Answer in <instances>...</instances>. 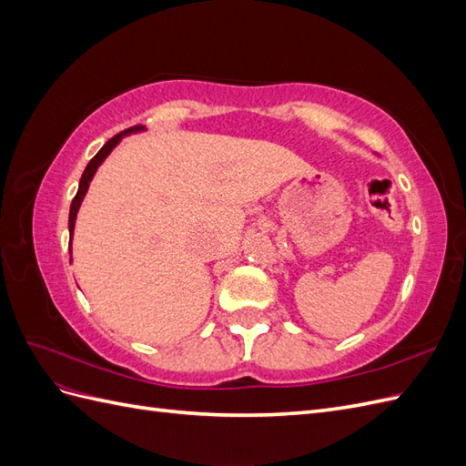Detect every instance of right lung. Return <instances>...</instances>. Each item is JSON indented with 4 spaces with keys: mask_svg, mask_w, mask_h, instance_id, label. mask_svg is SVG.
Here are the masks:
<instances>
[{
    "mask_svg": "<svg viewBox=\"0 0 466 466\" xmlns=\"http://www.w3.org/2000/svg\"><path fill=\"white\" fill-rule=\"evenodd\" d=\"M142 130H146L144 126H134V128H128V130H124V132L116 134L115 137H110L108 142H106V144L101 147V151H98V153L95 155V157L89 161V165L86 167V171H83V175H81L77 194H76V198L72 200V208H69V221H67L69 235H74V228H76V218H77V209H79V206H81L83 198H86L87 188H89V182L93 180V177H95V173H96L98 165H101V163L106 159V155H108L112 149H115V147L118 146V142H120V139H122L124 136H128V134H132V132H142ZM69 245H72V243H69ZM69 255H72V250H69Z\"/></svg>",
    "mask_w": 466,
    "mask_h": 466,
    "instance_id": "add662e5",
    "label": "right lung"
}]
</instances>
